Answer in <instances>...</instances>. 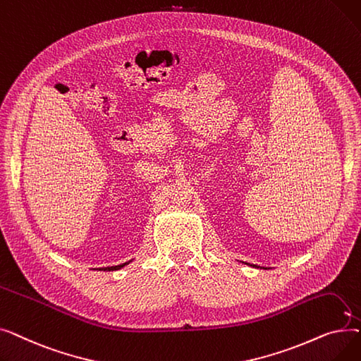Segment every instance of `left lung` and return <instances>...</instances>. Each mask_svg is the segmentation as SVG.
Masks as SVG:
<instances>
[{
  "instance_id": "1",
  "label": "left lung",
  "mask_w": 361,
  "mask_h": 361,
  "mask_svg": "<svg viewBox=\"0 0 361 361\" xmlns=\"http://www.w3.org/2000/svg\"><path fill=\"white\" fill-rule=\"evenodd\" d=\"M250 267H253V268H259V267H256V264H250ZM264 269V268H263ZM268 269V268H267Z\"/></svg>"
}]
</instances>
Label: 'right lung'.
Returning <instances> with one entry per match:
<instances>
[{"instance_id":"1","label":"right lung","mask_w":361,"mask_h":361,"mask_svg":"<svg viewBox=\"0 0 361 361\" xmlns=\"http://www.w3.org/2000/svg\"><path fill=\"white\" fill-rule=\"evenodd\" d=\"M131 260H128V262H126V263H121V264H117V267H106V268H97L98 271H105V272H111V271H118V269H121V268H124L126 264H128Z\"/></svg>"}]
</instances>
